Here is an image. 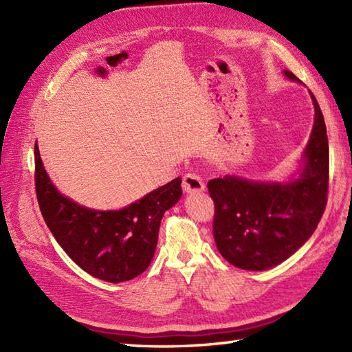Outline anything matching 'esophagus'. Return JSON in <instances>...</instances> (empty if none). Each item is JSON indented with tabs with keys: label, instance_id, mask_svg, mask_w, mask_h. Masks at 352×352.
Instances as JSON below:
<instances>
[{
	"label": "esophagus",
	"instance_id": "obj_1",
	"mask_svg": "<svg viewBox=\"0 0 352 352\" xmlns=\"http://www.w3.org/2000/svg\"><path fill=\"white\" fill-rule=\"evenodd\" d=\"M206 184L203 182V178H201L199 175L197 174H192V172H189V174H186L183 177V189L184 192H201L204 190Z\"/></svg>",
	"mask_w": 352,
	"mask_h": 352
}]
</instances>
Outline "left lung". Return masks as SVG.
Instances as JSON below:
<instances>
[{
    "label": "left lung",
    "instance_id": "8db88e82",
    "mask_svg": "<svg viewBox=\"0 0 352 352\" xmlns=\"http://www.w3.org/2000/svg\"><path fill=\"white\" fill-rule=\"evenodd\" d=\"M286 77L300 81L290 71ZM304 151V168L286 183L250 182L226 175L207 183L214 203L213 237L221 256L245 271L280 265L309 241L322 218L328 195L327 126L319 104Z\"/></svg>",
    "mask_w": 352,
    "mask_h": 352
}]
</instances>
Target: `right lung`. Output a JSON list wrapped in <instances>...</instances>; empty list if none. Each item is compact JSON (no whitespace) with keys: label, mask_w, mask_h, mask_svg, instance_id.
Masks as SVG:
<instances>
[{"label":"right lung","mask_w":352,"mask_h":352,"mask_svg":"<svg viewBox=\"0 0 352 352\" xmlns=\"http://www.w3.org/2000/svg\"><path fill=\"white\" fill-rule=\"evenodd\" d=\"M34 184L42 216L74 263L109 283L133 280L154 256L163 214L182 198V178L149 192L121 210H91L51 183L34 145Z\"/></svg>","instance_id":"add662e5"}]
</instances>
